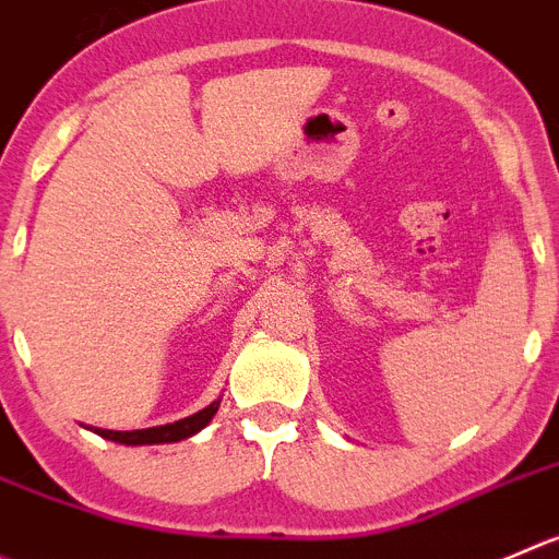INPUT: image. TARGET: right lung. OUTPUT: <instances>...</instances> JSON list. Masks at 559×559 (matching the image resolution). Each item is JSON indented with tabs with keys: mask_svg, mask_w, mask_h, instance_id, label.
Here are the masks:
<instances>
[{
	"mask_svg": "<svg viewBox=\"0 0 559 559\" xmlns=\"http://www.w3.org/2000/svg\"><path fill=\"white\" fill-rule=\"evenodd\" d=\"M219 408V401H214L211 406H205L203 412L191 414V417L178 419V423L158 425V428H145V430H100L95 428V433L111 439V442L120 444H162V442H180V439H189L197 430H203L211 423V417Z\"/></svg>",
	"mask_w": 559,
	"mask_h": 559,
	"instance_id": "add662e5",
	"label": "right lung"
}]
</instances>
